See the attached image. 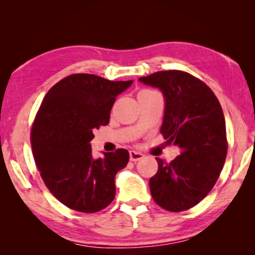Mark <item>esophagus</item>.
Returning <instances> with one entry per match:
<instances>
[{
    "mask_svg": "<svg viewBox=\"0 0 255 255\" xmlns=\"http://www.w3.org/2000/svg\"><path fill=\"white\" fill-rule=\"evenodd\" d=\"M144 157V154H141L140 152H137V150H130L129 152V158H130V161H139V159H141Z\"/></svg>",
    "mask_w": 255,
    "mask_h": 255,
    "instance_id": "1",
    "label": "esophagus"
}]
</instances>
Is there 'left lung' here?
Returning <instances> with one entry per match:
<instances>
[{
	"label": "left lung",
	"mask_w": 255,
	"mask_h": 255,
	"mask_svg": "<svg viewBox=\"0 0 255 255\" xmlns=\"http://www.w3.org/2000/svg\"><path fill=\"white\" fill-rule=\"evenodd\" d=\"M156 88L165 101L161 132L181 154L169 164L156 157L157 173L149 179L154 201L169 211H183L208 195L227 154L225 118L214 92L181 71H162L138 79Z\"/></svg>",
	"instance_id": "8db88e82"
}]
</instances>
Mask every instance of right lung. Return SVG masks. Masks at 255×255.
I'll return each instance as SVG.
<instances>
[{
  "instance_id": "right-lung-1",
  "label": "right lung",
  "mask_w": 255,
  "mask_h": 255,
  "mask_svg": "<svg viewBox=\"0 0 255 255\" xmlns=\"http://www.w3.org/2000/svg\"><path fill=\"white\" fill-rule=\"evenodd\" d=\"M132 81L73 74L56 83L41 102L31 129L34 162L56 199L81 213L111 204L115 178L129 161L127 149L92 156L93 131L109 124L116 97Z\"/></svg>"
}]
</instances>
